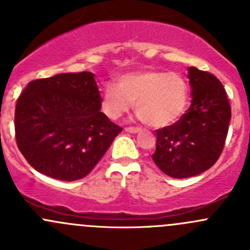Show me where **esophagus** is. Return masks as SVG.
Masks as SVG:
<instances>
[{
  "label": "esophagus",
  "instance_id": "34e87169",
  "mask_svg": "<svg viewBox=\"0 0 250 250\" xmlns=\"http://www.w3.org/2000/svg\"><path fill=\"white\" fill-rule=\"evenodd\" d=\"M125 130L127 133H133V134H135V133H139L140 132L139 128H134V127H127V128H125Z\"/></svg>",
  "mask_w": 250,
  "mask_h": 250
}]
</instances>
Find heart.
Returning a JSON list of instances; mask_svg holds the SVG:
<instances>
[{
  "label": "heart",
  "mask_w": 250,
  "mask_h": 250,
  "mask_svg": "<svg viewBox=\"0 0 250 250\" xmlns=\"http://www.w3.org/2000/svg\"><path fill=\"white\" fill-rule=\"evenodd\" d=\"M188 100V87L183 76L161 70H141L120 77L117 85H106L103 110L117 120L135 102L140 120L151 127L162 128L180 118Z\"/></svg>",
  "instance_id": "1"
}]
</instances>
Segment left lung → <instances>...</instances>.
<instances>
[{
	"label": "left lung",
	"mask_w": 250,
	"mask_h": 250,
	"mask_svg": "<svg viewBox=\"0 0 250 250\" xmlns=\"http://www.w3.org/2000/svg\"><path fill=\"white\" fill-rule=\"evenodd\" d=\"M191 106L173 125L156 130L153 162L167 175L191 178L214 166L223 152L231 107L225 88L214 75L188 67Z\"/></svg>",
	"instance_id": "8db88e82"
}]
</instances>
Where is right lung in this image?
Segmentation results:
<instances>
[{
	"instance_id": "add662e5",
	"label": "right lung",
	"mask_w": 250,
	"mask_h": 250,
	"mask_svg": "<svg viewBox=\"0 0 250 250\" xmlns=\"http://www.w3.org/2000/svg\"><path fill=\"white\" fill-rule=\"evenodd\" d=\"M94 74H59L35 80L18 98V148L37 172L74 181L92 172L122 132L102 109Z\"/></svg>"
}]
</instances>
